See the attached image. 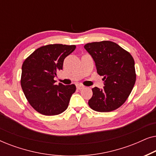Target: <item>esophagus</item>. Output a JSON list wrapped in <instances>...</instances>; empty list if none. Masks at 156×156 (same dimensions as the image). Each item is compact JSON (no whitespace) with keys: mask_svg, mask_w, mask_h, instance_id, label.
I'll list each match as a JSON object with an SVG mask.
<instances>
[{"mask_svg":"<svg viewBox=\"0 0 156 156\" xmlns=\"http://www.w3.org/2000/svg\"><path fill=\"white\" fill-rule=\"evenodd\" d=\"M83 88H84V85H82V84H77V85H76V89H80V90H81V89H82Z\"/></svg>","mask_w":156,"mask_h":156,"instance_id":"34e87169","label":"esophagus"}]
</instances>
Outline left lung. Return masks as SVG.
I'll return each mask as SVG.
<instances>
[{"label":"left lung","instance_id":"left-lung-1","mask_svg":"<svg viewBox=\"0 0 156 156\" xmlns=\"http://www.w3.org/2000/svg\"><path fill=\"white\" fill-rule=\"evenodd\" d=\"M84 48L93 57L97 73L103 76V89H92L88 104L99 112H110L122 106L129 97L136 80L132 55L114 42L87 43Z\"/></svg>","mask_w":156,"mask_h":156}]
</instances>
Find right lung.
<instances>
[{"mask_svg":"<svg viewBox=\"0 0 156 156\" xmlns=\"http://www.w3.org/2000/svg\"><path fill=\"white\" fill-rule=\"evenodd\" d=\"M75 48V45L48 44L37 48L23 62L21 87L27 101L40 114L55 116L67 108L76 86L55 84L54 77L62 69L65 57Z\"/></svg>","mask_w":156,"mask_h":156,"instance_id":"right-lung-1","label":"right lung"}]
</instances>
